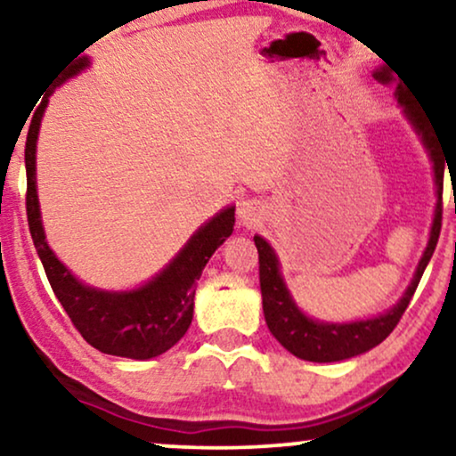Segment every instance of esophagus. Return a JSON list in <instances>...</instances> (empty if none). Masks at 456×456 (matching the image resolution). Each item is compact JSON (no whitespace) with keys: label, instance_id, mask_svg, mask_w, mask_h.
<instances>
[{"label":"esophagus","instance_id":"obj_1","mask_svg":"<svg viewBox=\"0 0 456 456\" xmlns=\"http://www.w3.org/2000/svg\"><path fill=\"white\" fill-rule=\"evenodd\" d=\"M261 215H263V206H261V201H256V200L241 201L240 208H238L240 221H241V224H246V227H252V224L261 218Z\"/></svg>","mask_w":456,"mask_h":456}]
</instances>
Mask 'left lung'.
Listing matches in <instances>:
<instances>
[{
  "label": "left lung",
  "instance_id": "8db88e82",
  "mask_svg": "<svg viewBox=\"0 0 456 456\" xmlns=\"http://www.w3.org/2000/svg\"><path fill=\"white\" fill-rule=\"evenodd\" d=\"M395 73V71H394ZM394 73L389 69L374 73V77L379 82L389 84L395 82ZM400 77V75H397ZM397 101L406 107L408 119H411L414 128L419 130L420 138H423L425 147L429 149L431 159H434V170H436V185L437 195H440V204L436 208L434 227H431V238L425 250L423 258H420L417 273H414L412 284L408 286L406 295L402 297V301L395 305L394 309L387 311L385 315H379L374 320H362V322H351V324H322V322L309 320L307 315H303L295 301L290 298V292L286 290L284 280L280 275V265L275 258L271 246L265 241L261 235H255V244L258 250V280H261V295H263V314L265 322H267L271 334H273L284 347L290 351L292 355L301 357L307 362H338L347 360V357L360 355L364 351L377 347L379 343H383L389 337L391 330L397 326L402 315L411 303V298L417 290L420 278H423V271L428 267L431 255H434L437 238H440L442 229V187H444V155L440 153V145H437L436 134L431 132L428 118L423 111H419L412 105L411 92L404 86L397 84Z\"/></svg>",
  "mask_w": 456,
  "mask_h": 456
}]
</instances>
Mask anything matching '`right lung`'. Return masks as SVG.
I'll return each mask as SVG.
<instances>
[{
  "label": "right lung",
  "mask_w": 456,
  "mask_h": 456,
  "mask_svg": "<svg viewBox=\"0 0 456 456\" xmlns=\"http://www.w3.org/2000/svg\"><path fill=\"white\" fill-rule=\"evenodd\" d=\"M88 67V59H79L69 67L59 79L65 82L77 71ZM48 96L37 107L27 132L25 166H27V221L33 244L48 275V281L59 298L62 309L71 318L77 332L92 347L109 355L149 360L181 341L193 320L195 281L208 258L233 232L235 208L218 212L210 223H206L178 256L166 267L158 278H153L138 290L132 292H102L84 286L71 275L65 265L54 256L45 244L39 204L36 191V141Z\"/></svg>",
  "instance_id": "add662e5"
}]
</instances>
